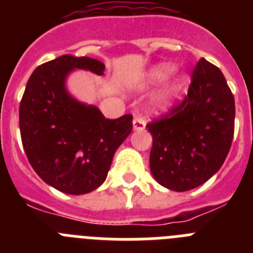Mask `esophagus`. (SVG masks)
Wrapping results in <instances>:
<instances>
[{
	"label": "esophagus",
	"instance_id": "34e87169",
	"mask_svg": "<svg viewBox=\"0 0 253 253\" xmlns=\"http://www.w3.org/2000/svg\"><path fill=\"white\" fill-rule=\"evenodd\" d=\"M133 128L134 130H143L146 128V120L143 119L142 116H134Z\"/></svg>",
	"mask_w": 253,
	"mask_h": 253
}]
</instances>
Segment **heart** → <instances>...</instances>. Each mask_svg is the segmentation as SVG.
<instances>
[{
    "mask_svg": "<svg viewBox=\"0 0 253 253\" xmlns=\"http://www.w3.org/2000/svg\"><path fill=\"white\" fill-rule=\"evenodd\" d=\"M172 71H173V67L169 66V64H162V66L156 67L154 69H152L151 73H149L148 77H147L146 84L147 86H151V84H160V82H162L163 80H166V78L171 75ZM171 101H172V96L169 95V92H166V93H162V95L158 97L157 104L158 106L165 109V107H167L169 104H171Z\"/></svg>",
    "mask_w": 253,
    "mask_h": 253,
    "instance_id": "b5f03b06",
    "label": "heart"
}]
</instances>
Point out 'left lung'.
Masks as SVG:
<instances>
[{
    "mask_svg": "<svg viewBox=\"0 0 253 253\" xmlns=\"http://www.w3.org/2000/svg\"><path fill=\"white\" fill-rule=\"evenodd\" d=\"M234 97L222 71L199 60L187 95L147 124L153 138L149 167L162 186L187 191L222 167L234 134Z\"/></svg>",
    "mask_w": 253,
    "mask_h": 253,
    "instance_id": "left-lung-1",
    "label": "left lung"
}]
</instances>
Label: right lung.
Masks as SVG:
<instances>
[{"label": "right lung", "instance_id": "add662e5", "mask_svg": "<svg viewBox=\"0 0 253 253\" xmlns=\"http://www.w3.org/2000/svg\"><path fill=\"white\" fill-rule=\"evenodd\" d=\"M104 75L88 57L62 55L35 69L19 109L22 147L46 184L71 195L97 189L106 180L114 153L133 129V115L106 119L96 106L76 101L64 80L72 69Z\"/></svg>", "mask_w": 253, "mask_h": 253}]
</instances>
